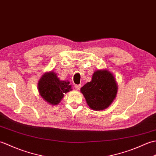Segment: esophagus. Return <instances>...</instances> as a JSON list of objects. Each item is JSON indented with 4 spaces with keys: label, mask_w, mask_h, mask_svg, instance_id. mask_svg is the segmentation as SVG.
<instances>
[{
    "label": "esophagus",
    "mask_w": 156,
    "mask_h": 156,
    "mask_svg": "<svg viewBox=\"0 0 156 156\" xmlns=\"http://www.w3.org/2000/svg\"><path fill=\"white\" fill-rule=\"evenodd\" d=\"M80 87H81V85H80V84H75V85H74V88H75L77 90H80Z\"/></svg>",
    "instance_id": "esophagus-1"
}]
</instances>
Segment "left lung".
I'll return each instance as SVG.
<instances>
[{
	"instance_id": "8db88e82",
	"label": "left lung",
	"mask_w": 156,
	"mask_h": 156,
	"mask_svg": "<svg viewBox=\"0 0 156 156\" xmlns=\"http://www.w3.org/2000/svg\"><path fill=\"white\" fill-rule=\"evenodd\" d=\"M81 92L89 107L94 111H101L112 103L117 86L111 72L98 70L94 73L92 80L81 88Z\"/></svg>"
}]
</instances>
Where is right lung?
Listing matches in <instances>:
<instances>
[{"mask_svg":"<svg viewBox=\"0 0 156 156\" xmlns=\"http://www.w3.org/2000/svg\"><path fill=\"white\" fill-rule=\"evenodd\" d=\"M68 81H61L55 73L51 72L43 75L38 84L41 97L49 104L58 105L64 97V93L72 90Z\"/></svg>","mask_w":156,"mask_h":156,"instance_id":"1","label":"right lung"}]
</instances>
